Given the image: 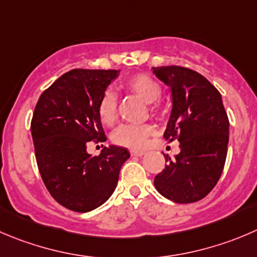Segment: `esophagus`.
<instances>
[{
    "label": "esophagus",
    "instance_id": "1",
    "mask_svg": "<svg viewBox=\"0 0 257 257\" xmlns=\"http://www.w3.org/2000/svg\"><path fill=\"white\" fill-rule=\"evenodd\" d=\"M144 153H146L144 151H131V154L133 157H142Z\"/></svg>",
    "mask_w": 257,
    "mask_h": 257
}]
</instances>
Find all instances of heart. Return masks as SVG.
<instances>
[{
    "label": "heart",
    "instance_id": "1",
    "mask_svg": "<svg viewBox=\"0 0 257 257\" xmlns=\"http://www.w3.org/2000/svg\"><path fill=\"white\" fill-rule=\"evenodd\" d=\"M126 88L148 104L156 103L161 98L162 94L161 85L146 74L132 76L126 81ZM116 106H118V100H116L115 93L113 90H106L101 95L98 104V116L101 123L105 125H110L114 123L116 118ZM154 109L156 106L152 105V110ZM154 133H156V129L151 124H143V125L124 124L114 131L111 138L114 143L118 146L141 149L146 146L149 137L153 136Z\"/></svg>",
    "mask_w": 257,
    "mask_h": 257
}]
</instances>
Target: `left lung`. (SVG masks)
<instances>
[{
  "label": "left lung",
  "mask_w": 257,
  "mask_h": 257,
  "mask_svg": "<svg viewBox=\"0 0 257 257\" xmlns=\"http://www.w3.org/2000/svg\"><path fill=\"white\" fill-rule=\"evenodd\" d=\"M153 74L171 88L172 111L163 137L178 139L174 159L154 178L163 197L177 203L202 200L216 186L227 156L228 123L221 94L205 76L183 66L153 68Z\"/></svg>",
  "instance_id": "8db88e82"
}]
</instances>
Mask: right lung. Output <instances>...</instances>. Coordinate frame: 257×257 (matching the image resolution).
Listing matches in <instances>:
<instances>
[{
	"label": "right lung",
	"mask_w": 257,
	"mask_h": 257,
	"mask_svg": "<svg viewBox=\"0 0 257 257\" xmlns=\"http://www.w3.org/2000/svg\"><path fill=\"white\" fill-rule=\"evenodd\" d=\"M120 70L74 69L40 96L31 120L37 167L50 195L75 212L103 205L115 189L128 149L104 147L99 156L86 152L89 142L106 137L98 104Z\"/></svg>",
	"instance_id": "1"
}]
</instances>
